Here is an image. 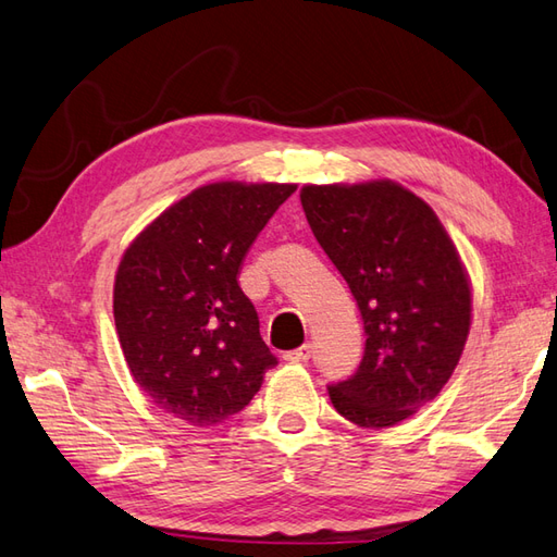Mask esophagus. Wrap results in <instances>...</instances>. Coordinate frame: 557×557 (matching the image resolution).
I'll list each match as a JSON object with an SVG mask.
<instances>
[{
	"label": "esophagus",
	"mask_w": 557,
	"mask_h": 557,
	"mask_svg": "<svg viewBox=\"0 0 557 557\" xmlns=\"http://www.w3.org/2000/svg\"><path fill=\"white\" fill-rule=\"evenodd\" d=\"M310 355H312V345H300V348L288 350L283 357H286V362H307L310 360Z\"/></svg>",
	"instance_id": "1"
}]
</instances>
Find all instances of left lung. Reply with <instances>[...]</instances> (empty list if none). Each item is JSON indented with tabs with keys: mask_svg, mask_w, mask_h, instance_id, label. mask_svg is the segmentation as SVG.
<instances>
[{
	"mask_svg": "<svg viewBox=\"0 0 557 557\" xmlns=\"http://www.w3.org/2000/svg\"><path fill=\"white\" fill-rule=\"evenodd\" d=\"M305 216L364 321L357 372L329 386L338 414L386 429L434 400L472 324V288L436 212L395 181L305 185Z\"/></svg>",
	"mask_w": 557,
	"mask_h": 557,
	"instance_id": "obj_1",
	"label": "left lung"
}]
</instances>
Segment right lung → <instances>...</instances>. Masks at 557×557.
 Wrapping results in <instances>:
<instances>
[{"label":"right lung","instance_id":"add662e5","mask_svg":"<svg viewBox=\"0 0 557 557\" xmlns=\"http://www.w3.org/2000/svg\"><path fill=\"white\" fill-rule=\"evenodd\" d=\"M295 183L221 181L164 209L114 281V321L135 383L157 407L212 426L255 398L276 364L238 286L250 245Z\"/></svg>","mask_w":557,"mask_h":557}]
</instances>
